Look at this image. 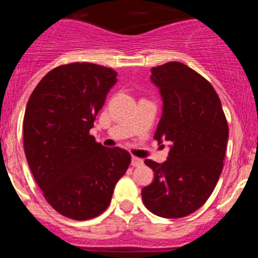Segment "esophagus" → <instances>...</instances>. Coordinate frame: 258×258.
Wrapping results in <instances>:
<instances>
[{
	"mask_svg": "<svg viewBox=\"0 0 258 258\" xmlns=\"http://www.w3.org/2000/svg\"><path fill=\"white\" fill-rule=\"evenodd\" d=\"M132 165H133V166L143 165V160H142V159H140V157L133 156V157H132Z\"/></svg>",
	"mask_w": 258,
	"mask_h": 258,
	"instance_id": "34e87169",
	"label": "esophagus"
}]
</instances>
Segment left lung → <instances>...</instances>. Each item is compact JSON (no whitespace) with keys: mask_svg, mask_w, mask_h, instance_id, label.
<instances>
[{"mask_svg":"<svg viewBox=\"0 0 258 258\" xmlns=\"http://www.w3.org/2000/svg\"><path fill=\"white\" fill-rule=\"evenodd\" d=\"M151 80L164 103L154 138L172 146L163 164L145 160L155 178L142 190V200L156 216L184 217L198 211L217 184L229 138L227 120L211 83L183 63L151 68Z\"/></svg>","mask_w":258,"mask_h":258,"instance_id":"obj_1","label":"left lung"}]
</instances>
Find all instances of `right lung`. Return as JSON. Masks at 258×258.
I'll return each instance as SVG.
<instances>
[{
    "label": "right lung",
    "mask_w": 258,
    "mask_h": 258,
    "mask_svg": "<svg viewBox=\"0 0 258 258\" xmlns=\"http://www.w3.org/2000/svg\"><path fill=\"white\" fill-rule=\"evenodd\" d=\"M116 75L88 61L61 64L42 77L27 103L23 141L33 178L50 206L72 220L103 213L131 164L126 150L104 147L89 133Z\"/></svg>",
    "instance_id": "right-lung-1"
}]
</instances>
